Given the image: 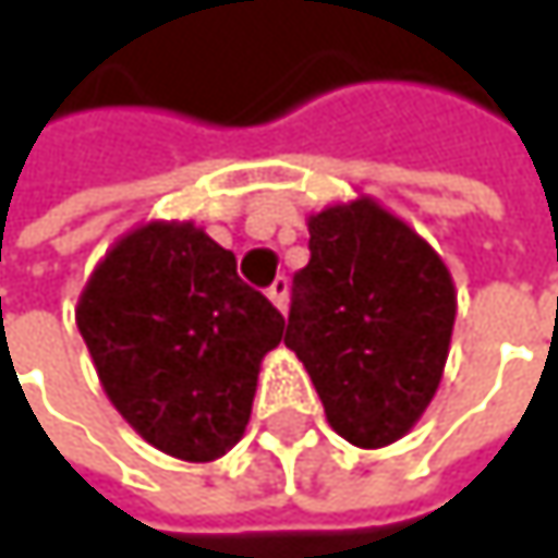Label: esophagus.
I'll use <instances>...</instances> for the list:
<instances>
[{"mask_svg":"<svg viewBox=\"0 0 558 558\" xmlns=\"http://www.w3.org/2000/svg\"><path fill=\"white\" fill-rule=\"evenodd\" d=\"M268 296H271V303L278 306L280 313H283V310H287V296H290V280L283 278V275L275 278V283L268 287Z\"/></svg>","mask_w":558,"mask_h":558,"instance_id":"esophagus-1","label":"esophagus"}]
</instances>
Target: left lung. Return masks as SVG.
I'll return each instance as SVG.
<instances>
[{"label":"left lung","instance_id":"1","mask_svg":"<svg viewBox=\"0 0 558 558\" xmlns=\"http://www.w3.org/2000/svg\"><path fill=\"white\" fill-rule=\"evenodd\" d=\"M310 265L293 275L283 345L329 426L362 449L397 442L442 381L456 287L442 258L362 196L310 216Z\"/></svg>","mask_w":558,"mask_h":558}]
</instances>
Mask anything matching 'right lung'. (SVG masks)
<instances>
[{
    "label": "right lung",
    "instance_id": "right-lung-1",
    "mask_svg": "<svg viewBox=\"0 0 558 558\" xmlns=\"http://www.w3.org/2000/svg\"><path fill=\"white\" fill-rule=\"evenodd\" d=\"M76 326L112 407L183 462L242 439L262 359L283 339L275 303L193 222L122 235L86 280Z\"/></svg>",
    "mask_w": 558,
    "mask_h": 558
}]
</instances>
